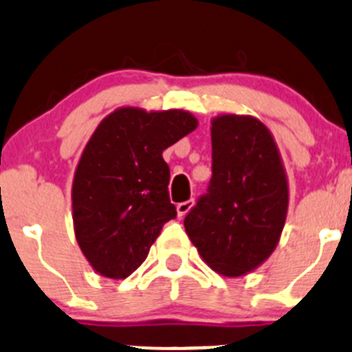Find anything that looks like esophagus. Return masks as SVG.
I'll use <instances>...</instances> for the list:
<instances>
[{
  "instance_id": "esophagus-1",
  "label": "esophagus",
  "mask_w": 352,
  "mask_h": 352,
  "mask_svg": "<svg viewBox=\"0 0 352 352\" xmlns=\"http://www.w3.org/2000/svg\"><path fill=\"white\" fill-rule=\"evenodd\" d=\"M192 204H194V201H192V199L184 201V203H179V204H177V213H179V217H180V218L186 217V213H187V211L190 210V208H192Z\"/></svg>"
}]
</instances>
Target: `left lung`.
<instances>
[{"mask_svg":"<svg viewBox=\"0 0 352 352\" xmlns=\"http://www.w3.org/2000/svg\"><path fill=\"white\" fill-rule=\"evenodd\" d=\"M287 204V179L268 129L252 117L214 118L210 184L184 220L201 258L225 277L254 270L277 248Z\"/></svg>","mask_w":352,"mask_h":352,"instance_id":"8db88e82","label":"left lung"}]
</instances>
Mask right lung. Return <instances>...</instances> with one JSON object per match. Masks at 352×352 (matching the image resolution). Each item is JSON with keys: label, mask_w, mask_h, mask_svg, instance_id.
Instances as JSON below:
<instances>
[{"label": "right lung", "mask_w": 352, "mask_h": 352, "mask_svg": "<svg viewBox=\"0 0 352 352\" xmlns=\"http://www.w3.org/2000/svg\"><path fill=\"white\" fill-rule=\"evenodd\" d=\"M196 127L187 111L138 108H120L98 125L75 170L72 208L78 245L101 275L134 274L177 217L162 153Z\"/></svg>", "instance_id": "right-lung-1"}]
</instances>
